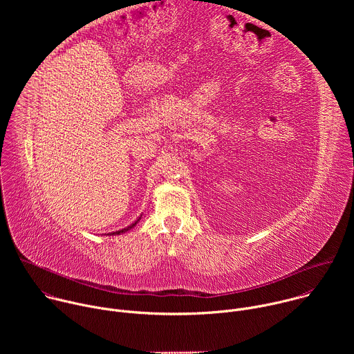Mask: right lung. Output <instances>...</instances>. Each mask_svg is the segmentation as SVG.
<instances>
[{
    "mask_svg": "<svg viewBox=\"0 0 354 354\" xmlns=\"http://www.w3.org/2000/svg\"><path fill=\"white\" fill-rule=\"evenodd\" d=\"M141 220V216L137 218V221H134L131 225H129V227H126V228H123V230H119V231H116V232H112V234H106V235H120V234H124V232H127V231H130L131 228H134L137 224H138V221Z\"/></svg>",
    "mask_w": 354,
    "mask_h": 354,
    "instance_id": "add662e5",
    "label": "right lung"
}]
</instances>
